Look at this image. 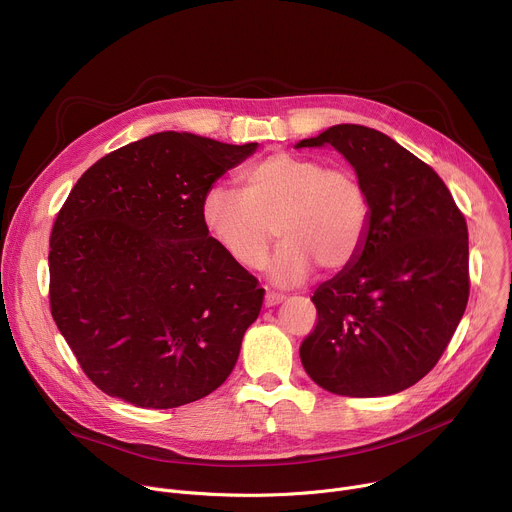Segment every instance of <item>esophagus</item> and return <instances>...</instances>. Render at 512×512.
Listing matches in <instances>:
<instances>
[{
	"mask_svg": "<svg viewBox=\"0 0 512 512\" xmlns=\"http://www.w3.org/2000/svg\"><path fill=\"white\" fill-rule=\"evenodd\" d=\"M281 302H283L281 294H275V291H267V294H265V306L267 308H273V306H277Z\"/></svg>",
	"mask_w": 512,
	"mask_h": 512,
	"instance_id": "34e87169",
	"label": "esophagus"
}]
</instances>
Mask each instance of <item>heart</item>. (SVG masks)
<instances>
[{"label": "heart", "mask_w": 512, "mask_h": 512, "mask_svg": "<svg viewBox=\"0 0 512 512\" xmlns=\"http://www.w3.org/2000/svg\"><path fill=\"white\" fill-rule=\"evenodd\" d=\"M237 191L212 186L202 194L204 235L247 271L265 265L275 235L281 247L269 273L277 283H298L310 269L336 275L369 237V192L350 168L279 150L243 168Z\"/></svg>", "instance_id": "b5f03b06"}]
</instances>
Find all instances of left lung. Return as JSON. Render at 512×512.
Segmentation results:
<instances>
[{
	"instance_id": "obj_1",
	"label": "left lung",
	"mask_w": 512,
	"mask_h": 512,
	"mask_svg": "<svg viewBox=\"0 0 512 512\" xmlns=\"http://www.w3.org/2000/svg\"><path fill=\"white\" fill-rule=\"evenodd\" d=\"M332 145L371 200L360 255L312 296L306 373L346 397L399 393L442 358L468 304V227L444 180L389 135L334 125L298 148Z\"/></svg>"
}]
</instances>
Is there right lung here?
<instances>
[{"label": "right lung", "instance_id": "1", "mask_svg": "<svg viewBox=\"0 0 512 512\" xmlns=\"http://www.w3.org/2000/svg\"><path fill=\"white\" fill-rule=\"evenodd\" d=\"M257 143L164 131L95 162L50 235V312L109 397L172 409L221 387L265 289L200 225L202 194Z\"/></svg>", "mask_w": 512, "mask_h": 512}]
</instances>
